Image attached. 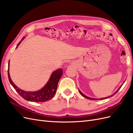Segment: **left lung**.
<instances>
[{
    "instance_id": "left-lung-1",
    "label": "left lung",
    "mask_w": 133,
    "mask_h": 133,
    "mask_svg": "<svg viewBox=\"0 0 133 133\" xmlns=\"http://www.w3.org/2000/svg\"><path fill=\"white\" fill-rule=\"evenodd\" d=\"M123 84H124V83H123ZM122 85H123V84H122V85H121V86H120L119 88H118V89L117 90H116L115 92H114V93L113 94H112L111 95H110V96H108V97H106V98H100V99H96V98H90V97H88V96H86V95H84V94H83L82 93V92H81V91H80L79 90V92H80V94H81L83 96V97H84V98H87V99H90V100H98V99H99V100H103V99H108V98H110V97H111V96H113V95H114L116 93V92H117L118 91V90L120 89V88H121L122 87Z\"/></svg>"
}]
</instances>
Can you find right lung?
Instances as JSON below:
<instances>
[{
    "label": "right lung",
    "instance_id": "obj_1",
    "mask_svg": "<svg viewBox=\"0 0 133 133\" xmlns=\"http://www.w3.org/2000/svg\"><path fill=\"white\" fill-rule=\"evenodd\" d=\"M24 38L25 37H23L21 40V41L18 44L17 47H16V49L18 48L19 44H21ZM9 62L10 61H9V68L8 70V74L9 82L15 89V90L17 91L18 93L23 98L30 102H44L50 100L53 97L57 90L58 82L63 74V70L62 69V68H59V69L54 71L52 73L48 82L41 89L35 91H26L21 89L17 86H16L11 80L9 74Z\"/></svg>",
    "mask_w": 133,
    "mask_h": 133
}]
</instances>
